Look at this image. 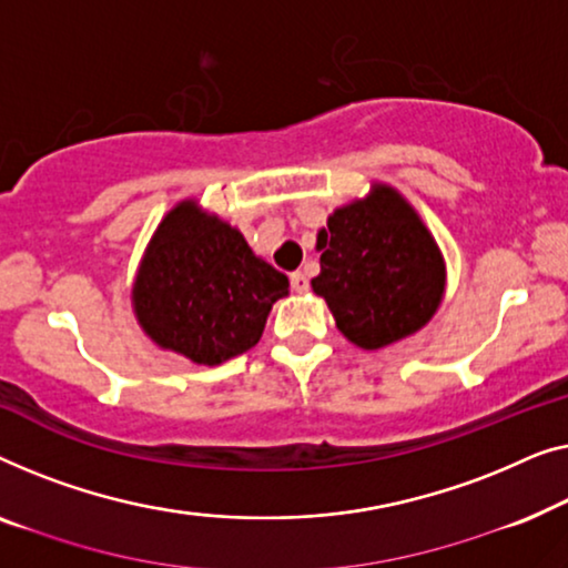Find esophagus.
<instances>
[{
	"instance_id": "34e87169",
	"label": "esophagus",
	"mask_w": 568,
	"mask_h": 568,
	"mask_svg": "<svg viewBox=\"0 0 568 568\" xmlns=\"http://www.w3.org/2000/svg\"><path fill=\"white\" fill-rule=\"evenodd\" d=\"M291 287H293L295 293H308V287H311V285H308V277L303 275L301 270H298V273L291 275Z\"/></svg>"
}]
</instances>
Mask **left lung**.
Here are the masks:
<instances>
[{"label": "left lung", "instance_id": "8db88e82", "mask_svg": "<svg viewBox=\"0 0 568 568\" xmlns=\"http://www.w3.org/2000/svg\"><path fill=\"white\" fill-rule=\"evenodd\" d=\"M322 273L311 285L339 332L378 349L422 329L440 306L445 265L419 215L390 187L334 211L318 231Z\"/></svg>", "mask_w": 568, "mask_h": 568}]
</instances>
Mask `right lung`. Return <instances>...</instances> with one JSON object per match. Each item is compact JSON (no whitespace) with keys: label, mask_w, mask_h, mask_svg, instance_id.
I'll use <instances>...</instances> for the list:
<instances>
[{"label":"right lung","mask_w":568,"mask_h":568,"mask_svg":"<svg viewBox=\"0 0 568 568\" xmlns=\"http://www.w3.org/2000/svg\"><path fill=\"white\" fill-rule=\"evenodd\" d=\"M287 277L254 257L236 229L195 203L166 213L133 287L135 316L159 347L201 365L252 349Z\"/></svg>","instance_id":"add662e5"}]
</instances>
